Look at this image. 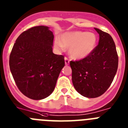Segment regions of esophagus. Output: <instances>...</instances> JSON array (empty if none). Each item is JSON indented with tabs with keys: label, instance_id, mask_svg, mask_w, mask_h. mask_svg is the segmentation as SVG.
<instances>
[{
	"label": "esophagus",
	"instance_id": "34e87169",
	"mask_svg": "<svg viewBox=\"0 0 128 128\" xmlns=\"http://www.w3.org/2000/svg\"><path fill=\"white\" fill-rule=\"evenodd\" d=\"M64 60H65V64L66 65H68L69 63H70V60L68 59V58L66 57H65L64 58Z\"/></svg>",
	"mask_w": 128,
	"mask_h": 128
}]
</instances>
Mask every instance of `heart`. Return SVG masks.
<instances>
[{
	"instance_id": "obj_1",
	"label": "heart",
	"mask_w": 128,
	"mask_h": 128,
	"mask_svg": "<svg viewBox=\"0 0 128 128\" xmlns=\"http://www.w3.org/2000/svg\"><path fill=\"white\" fill-rule=\"evenodd\" d=\"M61 42L55 40L54 46L62 50L64 46L70 48V56L74 58H83L87 57L95 47L97 38L92 32L86 31H75L65 33L60 37Z\"/></svg>"
}]
</instances>
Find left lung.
<instances>
[{
	"instance_id": "left-lung-1",
	"label": "left lung",
	"mask_w": 128,
	"mask_h": 128,
	"mask_svg": "<svg viewBox=\"0 0 128 128\" xmlns=\"http://www.w3.org/2000/svg\"><path fill=\"white\" fill-rule=\"evenodd\" d=\"M99 43L87 57L70 61L72 82L78 93L88 98L104 94L112 83L118 68V55L111 36L97 28Z\"/></svg>"
}]
</instances>
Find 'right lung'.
<instances>
[{"instance_id": "right-lung-1", "label": "right lung", "mask_w": 128, "mask_h": 128, "mask_svg": "<svg viewBox=\"0 0 128 128\" xmlns=\"http://www.w3.org/2000/svg\"><path fill=\"white\" fill-rule=\"evenodd\" d=\"M54 34L45 26L24 31L14 44L10 56V67L18 89L25 96L40 100L54 91L64 56L52 52Z\"/></svg>"}]
</instances>
